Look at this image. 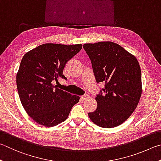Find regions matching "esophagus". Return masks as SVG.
I'll list each match as a JSON object with an SVG mask.
<instances>
[{
  "label": "esophagus",
  "mask_w": 161,
  "mask_h": 161,
  "mask_svg": "<svg viewBox=\"0 0 161 161\" xmlns=\"http://www.w3.org/2000/svg\"><path fill=\"white\" fill-rule=\"evenodd\" d=\"M90 97V96H89V95H83V96H81V99H82L83 100H88V98Z\"/></svg>",
  "instance_id": "34e87169"
}]
</instances>
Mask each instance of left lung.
<instances>
[{"label": "left lung", "mask_w": 161, "mask_h": 161, "mask_svg": "<svg viewBox=\"0 0 161 161\" xmlns=\"http://www.w3.org/2000/svg\"><path fill=\"white\" fill-rule=\"evenodd\" d=\"M91 59L97 83H105L97 95L96 110L88 113L95 125L114 128L136 108L142 95V71L136 58L112 42L83 44Z\"/></svg>", "instance_id": "1"}]
</instances>
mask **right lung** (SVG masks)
Returning <instances> with one entry per match:
<instances>
[{"mask_svg": "<svg viewBox=\"0 0 161 161\" xmlns=\"http://www.w3.org/2000/svg\"><path fill=\"white\" fill-rule=\"evenodd\" d=\"M82 49V44L47 43L24 55L16 75L17 88L25 110L42 126L52 127L66 120L80 97L57 88L53 83L65 65Z\"/></svg>", "mask_w": 161, "mask_h": 161, "instance_id": "add662e5", "label": "right lung"}]
</instances>
